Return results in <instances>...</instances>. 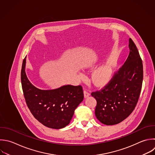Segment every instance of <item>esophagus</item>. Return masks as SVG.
<instances>
[{
	"instance_id": "obj_1",
	"label": "esophagus",
	"mask_w": 155,
	"mask_h": 155,
	"mask_svg": "<svg viewBox=\"0 0 155 155\" xmlns=\"http://www.w3.org/2000/svg\"><path fill=\"white\" fill-rule=\"evenodd\" d=\"M84 97H85V98H87V97H88L89 96H90V94L88 92H87L86 90H84Z\"/></svg>"
}]
</instances>
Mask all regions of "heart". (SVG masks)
I'll use <instances>...</instances> for the list:
<instances>
[{
  "label": "heart",
  "mask_w": 155,
  "mask_h": 155,
  "mask_svg": "<svg viewBox=\"0 0 155 155\" xmlns=\"http://www.w3.org/2000/svg\"><path fill=\"white\" fill-rule=\"evenodd\" d=\"M81 78H83V75H80ZM113 76V65L107 62L99 68H97L92 74V80L93 83L99 86L104 85L108 84Z\"/></svg>",
  "instance_id": "heart-1"
}]
</instances>
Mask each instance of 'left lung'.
<instances>
[{
	"mask_svg": "<svg viewBox=\"0 0 155 155\" xmlns=\"http://www.w3.org/2000/svg\"><path fill=\"white\" fill-rule=\"evenodd\" d=\"M128 47V56L118 73L104 88L91 93L97 101L95 115L105 125H115L126 119L139 99L143 80L142 62L131 38Z\"/></svg>",
	"mask_w": 155,
	"mask_h": 155,
	"instance_id": "left-lung-1",
	"label": "left lung"
}]
</instances>
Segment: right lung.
Instances as JSON below:
<instances>
[{"label": "right lung", "instance_id": "obj_1", "mask_svg": "<svg viewBox=\"0 0 155 155\" xmlns=\"http://www.w3.org/2000/svg\"><path fill=\"white\" fill-rule=\"evenodd\" d=\"M26 58L21 70V82L26 103L34 117L44 125L54 129L68 125L75 109L84 99L81 85H63L53 90L34 86L25 73Z\"/></svg>", "mask_w": 155, "mask_h": 155}]
</instances>
